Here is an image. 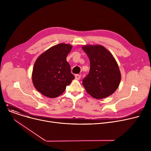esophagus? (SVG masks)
<instances>
[{"label":"esophagus","instance_id":"esophagus-1","mask_svg":"<svg viewBox=\"0 0 151 151\" xmlns=\"http://www.w3.org/2000/svg\"><path fill=\"white\" fill-rule=\"evenodd\" d=\"M81 78V75H75V79L77 80H79Z\"/></svg>","mask_w":151,"mask_h":151}]
</instances>
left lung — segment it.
<instances>
[{
	"instance_id": "1",
	"label": "left lung",
	"mask_w": 151,
	"mask_h": 151,
	"mask_svg": "<svg viewBox=\"0 0 151 151\" xmlns=\"http://www.w3.org/2000/svg\"><path fill=\"white\" fill-rule=\"evenodd\" d=\"M90 60L89 74L83 85L90 96L101 99L113 94L119 86L121 75L113 55L101 45L82 47Z\"/></svg>"
}]
</instances>
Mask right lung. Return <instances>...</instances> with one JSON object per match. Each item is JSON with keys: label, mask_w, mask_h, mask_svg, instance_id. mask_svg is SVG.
<instances>
[{"label": "right lung", "mask_w": 151, "mask_h": 151, "mask_svg": "<svg viewBox=\"0 0 151 151\" xmlns=\"http://www.w3.org/2000/svg\"><path fill=\"white\" fill-rule=\"evenodd\" d=\"M71 48V45L60 43L51 47L36 60L32 78L35 89L43 96H59L75 79L66 60Z\"/></svg>", "instance_id": "1"}]
</instances>
